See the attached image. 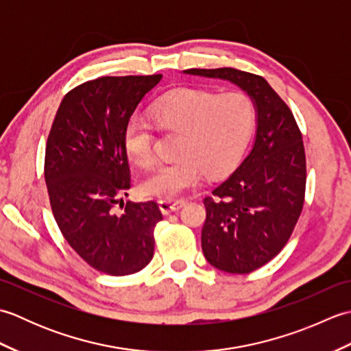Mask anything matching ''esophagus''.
Segmentation results:
<instances>
[{
    "mask_svg": "<svg viewBox=\"0 0 351 351\" xmlns=\"http://www.w3.org/2000/svg\"><path fill=\"white\" fill-rule=\"evenodd\" d=\"M158 205H160V210H161L162 214H170L173 211L181 210L182 206L187 205V200H185V199H178V200L162 199V200H158Z\"/></svg>",
    "mask_w": 351,
    "mask_h": 351,
    "instance_id": "esophagus-1",
    "label": "esophagus"
}]
</instances>
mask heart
I'll return each instance as SVG.
<instances>
[{
    "instance_id": "obj_1",
    "label": "heart",
    "mask_w": 351,
    "mask_h": 351,
    "mask_svg": "<svg viewBox=\"0 0 351 351\" xmlns=\"http://www.w3.org/2000/svg\"><path fill=\"white\" fill-rule=\"evenodd\" d=\"M154 117L164 130L180 131V158L152 170L140 190L146 196L175 199L202 182L205 171L217 175L243 155L255 125L256 110L244 92L214 93L180 88L154 106ZM123 145L130 160L141 167L155 161V130L147 119L132 116L125 126Z\"/></svg>"
}]
</instances>
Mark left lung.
Masks as SVG:
<instances>
[{
  "instance_id": "1",
  "label": "left lung",
  "mask_w": 351,
  "mask_h": 351,
  "mask_svg": "<svg viewBox=\"0 0 351 351\" xmlns=\"http://www.w3.org/2000/svg\"><path fill=\"white\" fill-rule=\"evenodd\" d=\"M184 72L230 81L255 104V143L234 173L204 199L202 228L208 263L226 273H252L285 247L302 214L306 189L302 132L263 77L234 68Z\"/></svg>"
}]
</instances>
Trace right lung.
<instances>
[{"label":"right lung","instance_id":"1","mask_svg":"<svg viewBox=\"0 0 351 351\" xmlns=\"http://www.w3.org/2000/svg\"><path fill=\"white\" fill-rule=\"evenodd\" d=\"M156 75L99 77L66 93L45 151L52 214L66 241L95 270L140 271L154 256V229L162 214L154 200L126 202L131 173L125 126Z\"/></svg>","mask_w":351,"mask_h":351}]
</instances>
